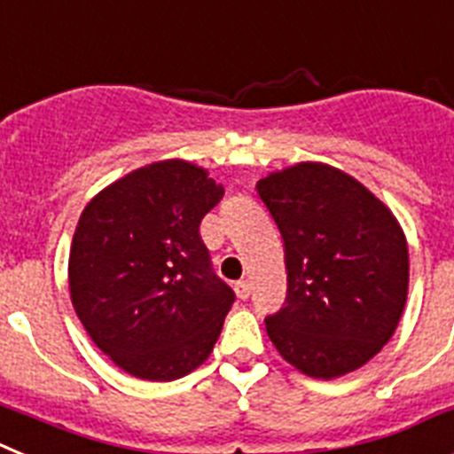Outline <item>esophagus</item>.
<instances>
[{
  "label": "esophagus",
  "mask_w": 454,
  "mask_h": 454,
  "mask_svg": "<svg viewBox=\"0 0 454 454\" xmlns=\"http://www.w3.org/2000/svg\"><path fill=\"white\" fill-rule=\"evenodd\" d=\"M235 293H238L239 299H249L251 294V283L247 281V278H242V281L235 283Z\"/></svg>",
  "instance_id": "obj_1"
}]
</instances>
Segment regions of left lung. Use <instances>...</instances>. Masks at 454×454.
Listing matches in <instances>:
<instances>
[{"mask_svg":"<svg viewBox=\"0 0 454 454\" xmlns=\"http://www.w3.org/2000/svg\"><path fill=\"white\" fill-rule=\"evenodd\" d=\"M286 251V306L265 320L287 364L315 380L365 365L391 340L409 293L400 222L365 184L299 161L255 184Z\"/></svg>","mask_w":454,"mask_h":454,"instance_id":"obj_1","label":"left lung"}]
</instances>
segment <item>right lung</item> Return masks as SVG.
<instances>
[{
  "mask_svg": "<svg viewBox=\"0 0 454 454\" xmlns=\"http://www.w3.org/2000/svg\"><path fill=\"white\" fill-rule=\"evenodd\" d=\"M223 196L207 168L161 160L86 203L68 258L74 313L90 340L137 380L199 368L235 294L210 270L200 219Z\"/></svg>",
  "mask_w": 454,
  "mask_h": 454,
  "instance_id": "obj_1",
  "label": "right lung"
}]
</instances>
